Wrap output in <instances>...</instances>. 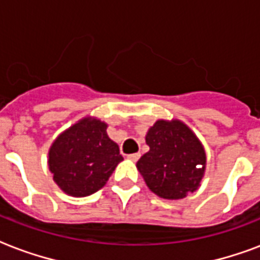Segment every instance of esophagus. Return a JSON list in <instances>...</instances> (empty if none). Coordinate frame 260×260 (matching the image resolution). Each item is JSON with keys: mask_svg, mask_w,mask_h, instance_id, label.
I'll list each match as a JSON object with an SVG mask.
<instances>
[{"mask_svg": "<svg viewBox=\"0 0 260 260\" xmlns=\"http://www.w3.org/2000/svg\"><path fill=\"white\" fill-rule=\"evenodd\" d=\"M140 153H133V154H127L128 160H132V161H137L138 158H140Z\"/></svg>", "mask_w": 260, "mask_h": 260, "instance_id": "esophagus-1", "label": "esophagus"}]
</instances>
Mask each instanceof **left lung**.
Masks as SVG:
<instances>
[{
  "instance_id": "left-lung-1",
  "label": "left lung",
  "mask_w": 260,
  "mask_h": 260,
  "mask_svg": "<svg viewBox=\"0 0 260 260\" xmlns=\"http://www.w3.org/2000/svg\"><path fill=\"white\" fill-rule=\"evenodd\" d=\"M145 141L149 152L137 161L149 190L160 198L178 201L201 186L206 170L202 142L182 120L158 119Z\"/></svg>"
}]
</instances>
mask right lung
Segmentation results:
<instances>
[{"mask_svg": "<svg viewBox=\"0 0 260 260\" xmlns=\"http://www.w3.org/2000/svg\"><path fill=\"white\" fill-rule=\"evenodd\" d=\"M107 127L99 118L85 116L54 140L48 149V170L65 194L77 198L93 194L123 160Z\"/></svg>", "mask_w": 260, "mask_h": 260, "instance_id": "1", "label": "right lung"}]
</instances>
